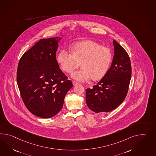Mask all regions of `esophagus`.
<instances>
[{
	"instance_id": "esophagus-1",
	"label": "esophagus",
	"mask_w": 156,
	"mask_h": 156,
	"mask_svg": "<svg viewBox=\"0 0 156 156\" xmlns=\"http://www.w3.org/2000/svg\"><path fill=\"white\" fill-rule=\"evenodd\" d=\"M73 84L74 86H76V85L79 84V83H78L77 82H76V81H73Z\"/></svg>"
}]
</instances>
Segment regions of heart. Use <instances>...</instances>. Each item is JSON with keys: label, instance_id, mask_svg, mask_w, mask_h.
Wrapping results in <instances>:
<instances>
[{"label": "heart", "instance_id": "heart-1", "mask_svg": "<svg viewBox=\"0 0 156 156\" xmlns=\"http://www.w3.org/2000/svg\"><path fill=\"white\" fill-rule=\"evenodd\" d=\"M70 48L71 52L60 50L56 59L60 68L69 74L73 73L80 63L82 69L72 74L74 80L86 82L92 78L97 80L106 74L112 60L110 48L90 40L74 44Z\"/></svg>", "mask_w": 156, "mask_h": 156}]
</instances>
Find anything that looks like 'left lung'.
I'll use <instances>...</instances> for the list:
<instances>
[{
  "label": "left lung",
  "mask_w": 156,
  "mask_h": 156,
  "mask_svg": "<svg viewBox=\"0 0 156 156\" xmlns=\"http://www.w3.org/2000/svg\"><path fill=\"white\" fill-rule=\"evenodd\" d=\"M114 55L106 74L92 88H87L86 100L96 113L114 110L124 100L131 80L132 67L128 53L115 40Z\"/></svg>",
  "instance_id": "1"
}]
</instances>
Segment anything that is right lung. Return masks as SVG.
<instances>
[{"instance_id":"add662e5","label":"right lung","mask_w":156,"mask_h":156,"mask_svg":"<svg viewBox=\"0 0 156 156\" xmlns=\"http://www.w3.org/2000/svg\"><path fill=\"white\" fill-rule=\"evenodd\" d=\"M62 37L44 38L21 57L17 81L25 106L41 118L54 116L62 110L73 84L59 68L56 52Z\"/></svg>"}]
</instances>
